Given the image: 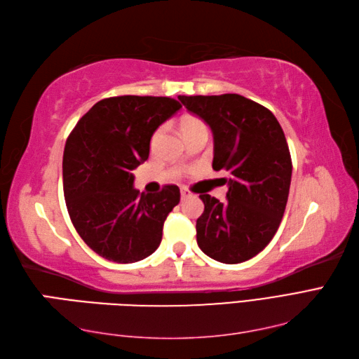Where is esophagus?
<instances>
[{
  "label": "esophagus",
  "mask_w": 359,
  "mask_h": 359,
  "mask_svg": "<svg viewBox=\"0 0 359 359\" xmlns=\"http://www.w3.org/2000/svg\"><path fill=\"white\" fill-rule=\"evenodd\" d=\"M190 196H191V194L189 190L181 189V199H186V198H190Z\"/></svg>",
  "instance_id": "obj_1"
}]
</instances>
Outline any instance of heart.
<instances>
[{"label":"heart","mask_w":359,"mask_h":359,"mask_svg":"<svg viewBox=\"0 0 359 359\" xmlns=\"http://www.w3.org/2000/svg\"><path fill=\"white\" fill-rule=\"evenodd\" d=\"M180 130L186 138L195 133H201V130H207V125L196 116H184L180 120ZM158 135H160V129L154 134L152 142H155V140L158 138Z\"/></svg>","instance_id":"obj_1"}]
</instances>
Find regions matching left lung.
Returning <instances> with one entry per match:
<instances>
[{
    "label": "left lung",
    "instance_id": "8db88e82",
    "mask_svg": "<svg viewBox=\"0 0 359 359\" xmlns=\"http://www.w3.org/2000/svg\"><path fill=\"white\" fill-rule=\"evenodd\" d=\"M213 133V169L230 173L226 199L199 195L196 242L208 257L241 264L264 250L290 195L292 161L274 114L239 94L178 95Z\"/></svg>",
    "mask_w": 359,
    "mask_h": 359
}]
</instances>
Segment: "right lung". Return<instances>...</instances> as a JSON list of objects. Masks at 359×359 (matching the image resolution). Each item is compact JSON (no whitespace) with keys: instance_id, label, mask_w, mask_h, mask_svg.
Here are the masks:
<instances>
[{"instance_id":"right-lung-1","label":"right lung","mask_w":359,"mask_h":359,"mask_svg":"<svg viewBox=\"0 0 359 359\" xmlns=\"http://www.w3.org/2000/svg\"><path fill=\"white\" fill-rule=\"evenodd\" d=\"M180 108L170 97L103 99L68 135L62 160L68 215L83 242L103 259L133 264L160 247L180 189L172 184L140 195L133 170L149 156L156 128Z\"/></svg>"}]
</instances>
